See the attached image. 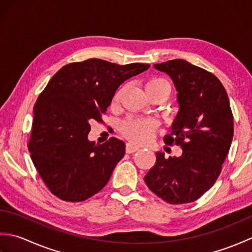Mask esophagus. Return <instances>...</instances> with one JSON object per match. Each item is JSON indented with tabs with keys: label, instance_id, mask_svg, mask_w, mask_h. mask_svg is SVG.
I'll use <instances>...</instances> for the list:
<instances>
[{
	"label": "esophagus",
	"instance_id": "34e87169",
	"mask_svg": "<svg viewBox=\"0 0 252 252\" xmlns=\"http://www.w3.org/2000/svg\"><path fill=\"white\" fill-rule=\"evenodd\" d=\"M140 148H141V147L138 146V145H135V144L127 143V144H126V151L127 154H132V153H135L136 151H138V149H140Z\"/></svg>",
	"mask_w": 252,
	"mask_h": 252
}]
</instances>
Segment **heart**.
I'll return each mask as SVG.
<instances>
[{"mask_svg": "<svg viewBox=\"0 0 252 252\" xmlns=\"http://www.w3.org/2000/svg\"><path fill=\"white\" fill-rule=\"evenodd\" d=\"M145 91L148 96L154 94L163 95L165 98L170 93V85L163 78H152L145 84ZM121 96V90L117 91L112 101L117 103ZM158 123L154 119H140V118H129L122 122L120 131L126 138L137 143L146 142L154 135Z\"/></svg>", "mask_w": 252, "mask_h": 252, "instance_id": "heart-1", "label": "heart"}]
</instances>
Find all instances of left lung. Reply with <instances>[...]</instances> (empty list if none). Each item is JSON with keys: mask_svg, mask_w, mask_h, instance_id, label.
<instances>
[{"mask_svg": "<svg viewBox=\"0 0 252 252\" xmlns=\"http://www.w3.org/2000/svg\"><path fill=\"white\" fill-rule=\"evenodd\" d=\"M154 67L172 79L180 110L164 142L180 145V157L164 158L145 175L154 194L172 205L197 200L216 183L231 147L234 122L225 89L215 74L184 60Z\"/></svg>", "mask_w": 252, "mask_h": 252, "instance_id": "8db88e82", "label": "left lung"}]
</instances>
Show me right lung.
<instances>
[{
  "instance_id": "right-lung-1",
  "label": "right lung",
  "mask_w": 252,
  "mask_h": 252,
  "mask_svg": "<svg viewBox=\"0 0 252 252\" xmlns=\"http://www.w3.org/2000/svg\"><path fill=\"white\" fill-rule=\"evenodd\" d=\"M148 68V63L120 66L91 58L63 66L47 83L34 105L28 148L56 197L83 201L109 181L126 144L116 137L104 144L89 141L90 122L101 121L120 84Z\"/></svg>"
}]
</instances>
